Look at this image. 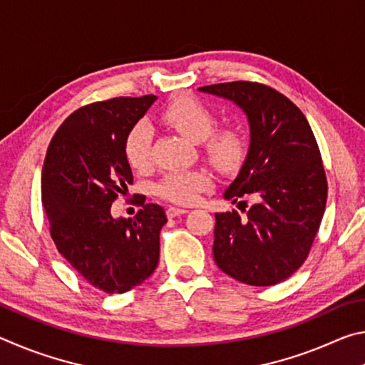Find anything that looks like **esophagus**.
Here are the masks:
<instances>
[{"instance_id":"34e87169","label":"esophagus","mask_w":365,"mask_h":365,"mask_svg":"<svg viewBox=\"0 0 365 365\" xmlns=\"http://www.w3.org/2000/svg\"><path fill=\"white\" fill-rule=\"evenodd\" d=\"M168 217H177V215H182V214H187L188 211L187 209H182V207H174V206H170V207H168Z\"/></svg>"}]
</instances>
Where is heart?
<instances>
[{
    "label": "heart",
    "instance_id": "obj_1",
    "mask_svg": "<svg viewBox=\"0 0 365 365\" xmlns=\"http://www.w3.org/2000/svg\"><path fill=\"white\" fill-rule=\"evenodd\" d=\"M163 120L193 141L205 140V153L209 160L222 170H228L242 160L245 140L233 128L215 127L214 113L205 103L191 96L172 101L163 113ZM153 128L140 120L128 130L125 137V158L135 169H146L151 164ZM209 177L202 170H170L154 185L159 197L175 205H193L201 191L209 187Z\"/></svg>",
    "mask_w": 365,
    "mask_h": 365
}]
</instances>
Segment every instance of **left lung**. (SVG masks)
Masks as SVG:
<instances>
[{
    "mask_svg": "<svg viewBox=\"0 0 365 365\" xmlns=\"http://www.w3.org/2000/svg\"><path fill=\"white\" fill-rule=\"evenodd\" d=\"M200 91L242 108L251 133L242 169L224 193L246 215L215 214L214 261L246 285H277L304 264L324 217L327 177L316 137L299 108L267 85L240 80Z\"/></svg>",
    "mask_w": 365,
    "mask_h": 365,
    "instance_id": "left-lung-1",
    "label": "left lung"
}]
</instances>
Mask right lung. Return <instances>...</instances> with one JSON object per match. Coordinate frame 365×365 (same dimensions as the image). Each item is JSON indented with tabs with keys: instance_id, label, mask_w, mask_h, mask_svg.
<instances>
[{
	"instance_id": "add662e5",
	"label": "right lung",
	"mask_w": 365,
	"mask_h": 365,
	"mask_svg": "<svg viewBox=\"0 0 365 365\" xmlns=\"http://www.w3.org/2000/svg\"><path fill=\"white\" fill-rule=\"evenodd\" d=\"M158 98H113L86 104L61 123L41 170V202L58 251L83 280L104 293H125L159 262L168 217L146 205L135 219H114L110 206L133 183L123 145Z\"/></svg>"
}]
</instances>
